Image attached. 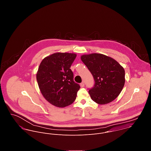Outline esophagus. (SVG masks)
Returning a JSON list of instances; mask_svg holds the SVG:
<instances>
[{"instance_id": "esophagus-1", "label": "esophagus", "mask_w": 151, "mask_h": 151, "mask_svg": "<svg viewBox=\"0 0 151 151\" xmlns=\"http://www.w3.org/2000/svg\"><path fill=\"white\" fill-rule=\"evenodd\" d=\"M85 86V84H84V82H82L81 84H80V86L81 87H84Z\"/></svg>"}]
</instances>
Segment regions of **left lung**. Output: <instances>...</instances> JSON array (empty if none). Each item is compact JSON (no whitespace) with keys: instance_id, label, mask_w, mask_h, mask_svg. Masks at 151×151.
Returning a JSON list of instances; mask_svg holds the SVG:
<instances>
[{"instance_id":"left-lung-1","label":"left lung","mask_w":151,"mask_h":151,"mask_svg":"<svg viewBox=\"0 0 151 151\" xmlns=\"http://www.w3.org/2000/svg\"><path fill=\"white\" fill-rule=\"evenodd\" d=\"M81 59L95 81L94 86L89 90L92 101L99 105L114 101L124 86V68L114 59L101 53L83 55Z\"/></svg>"}]
</instances>
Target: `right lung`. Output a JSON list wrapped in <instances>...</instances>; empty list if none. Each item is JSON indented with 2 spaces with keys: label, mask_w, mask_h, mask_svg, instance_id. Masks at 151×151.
Here are the masks:
<instances>
[{
  "label": "right lung",
  "mask_w": 151,
  "mask_h": 151,
  "mask_svg": "<svg viewBox=\"0 0 151 151\" xmlns=\"http://www.w3.org/2000/svg\"><path fill=\"white\" fill-rule=\"evenodd\" d=\"M77 55L57 52L45 58L37 73V80L44 98L58 108H65L75 101L80 86L73 80L70 68Z\"/></svg>",
  "instance_id": "1"
}]
</instances>
